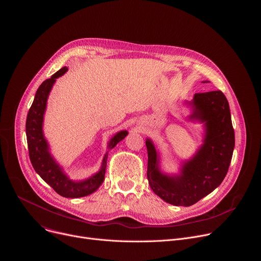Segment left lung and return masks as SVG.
<instances>
[{
    "mask_svg": "<svg viewBox=\"0 0 261 261\" xmlns=\"http://www.w3.org/2000/svg\"><path fill=\"white\" fill-rule=\"evenodd\" d=\"M185 104L191 108L188 119L203 124L204 134L203 143L192 158L180 163L178 173L163 172L156 145L150 138L145 140L148 184L156 195L176 206H190L219 187L228 171L234 148V130L224 94L198 93Z\"/></svg>",
    "mask_w": 261,
    "mask_h": 261,
    "instance_id": "1",
    "label": "left lung"
}]
</instances>
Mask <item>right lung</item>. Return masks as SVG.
Returning <instances> with one entry per match:
<instances>
[{"instance_id":"right-lung-1","label":"right lung","mask_w":261,"mask_h":261,"mask_svg":"<svg viewBox=\"0 0 261 261\" xmlns=\"http://www.w3.org/2000/svg\"><path fill=\"white\" fill-rule=\"evenodd\" d=\"M67 71L68 68L63 67L50 79L44 81L37 90L33 104L28 113L25 134L29 156L35 171L61 196L67 198H79L88 196L98 190L104 180L108 151L123 140L128 135V131L122 130L110 138L107 144L108 151L103 157L102 164L98 172L83 180L71 179L50 154L49 144L43 133V120L49 93L57 79L64 75Z\"/></svg>"}]
</instances>
